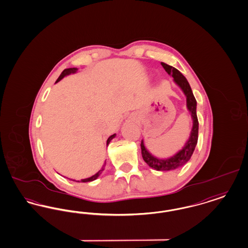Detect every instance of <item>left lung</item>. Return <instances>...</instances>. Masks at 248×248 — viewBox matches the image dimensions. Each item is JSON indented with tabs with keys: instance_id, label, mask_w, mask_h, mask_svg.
<instances>
[{
	"instance_id": "1",
	"label": "left lung",
	"mask_w": 248,
	"mask_h": 248,
	"mask_svg": "<svg viewBox=\"0 0 248 248\" xmlns=\"http://www.w3.org/2000/svg\"><path fill=\"white\" fill-rule=\"evenodd\" d=\"M162 67L172 77L174 83L178 86L186 97V107L191 113L193 120V126L190 133L188 140L186 142L183 149L179 150L173 156L167 159H159L153 156L148 149H146L143 140L141 141V153L143 159L149 167L156 170H171L184 166L188 161L194 150L196 149L198 139V120L197 116V100L194 97L188 81L183 76V74L167 63L160 62Z\"/></svg>"
}]
</instances>
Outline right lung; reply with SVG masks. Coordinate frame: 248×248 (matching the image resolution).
<instances>
[{
  "label": "right lung",
  "mask_w": 248,
  "mask_h": 248,
  "mask_svg": "<svg viewBox=\"0 0 248 248\" xmlns=\"http://www.w3.org/2000/svg\"><path fill=\"white\" fill-rule=\"evenodd\" d=\"M78 68H67V69L63 70V71L62 72L61 76H60L59 78H58V79L56 80V82H55V83L59 82L60 80L62 79L64 77H66V76H68V75H71V74H75V73H77V72H78ZM115 136H116V135L114 134V135H112V136H110V137H109V139H108V140H107V146L109 145V142H110V140L115 138ZM105 165H106V162L104 163V165L102 166L101 170H99V171H98L96 174H94L93 176L89 177V178L82 179L80 182H81V183H87V182H92V181L96 180V179L98 178L99 175L101 174V172L104 170ZM73 181H76V180H73ZM76 182H79V181H76Z\"/></svg>",
  "instance_id": "right-lung-1"
}]
</instances>
